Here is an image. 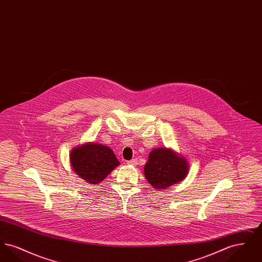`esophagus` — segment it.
<instances>
[{
	"instance_id": "34e87169",
	"label": "esophagus",
	"mask_w": 262,
	"mask_h": 262,
	"mask_svg": "<svg viewBox=\"0 0 262 262\" xmlns=\"http://www.w3.org/2000/svg\"><path fill=\"white\" fill-rule=\"evenodd\" d=\"M137 159H132L130 161H128V162H127V164H128V165H132V166H136V165H137Z\"/></svg>"
}]
</instances>
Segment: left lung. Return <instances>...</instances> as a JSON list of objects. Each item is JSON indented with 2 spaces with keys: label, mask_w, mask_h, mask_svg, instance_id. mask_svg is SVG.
Instances as JSON below:
<instances>
[{
  "label": "left lung",
  "mask_w": 262,
  "mask_h": 262,
  "mask_svg": "<svg viewBox=\"0 0 262 262\" xmlns=\"http://www.w3.org/2000/svg\"><path fill=\"white\" fill-rule=\"evenodd\" d=\"M187 159L174 149L160 147L151 150L144 165V177L155 189H165L186 179Z\"/></svg>",
  "instance_id": "left-lung-1"
}]
</instances>
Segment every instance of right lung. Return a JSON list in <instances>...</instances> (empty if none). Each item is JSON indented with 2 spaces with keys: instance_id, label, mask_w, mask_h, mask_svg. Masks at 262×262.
Masks as SVG:
<instances>
[{
  "instance_id": "1",
  "label": "right lung",
  "mask_w": 262,
  "mask_h": 262,
  "mask_svg": "<svg viewBox=\"0 0 262 262\" xmlns=\"http://www.w3.org/2000/svg\"><path fill=\"white\" fill-rule=\"evenodd\" d=\"M70 163L75 174L90 185L100 184L120 165L111 148L93 142L75 146L70 153Z\"/></svg>"
}]
</instances>
